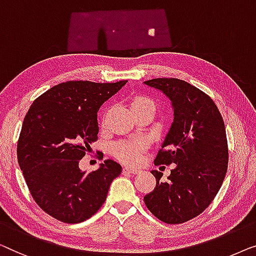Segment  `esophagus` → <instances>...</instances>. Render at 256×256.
Returning <instances> with one entry per match:
<instances>
[{"label":"esophagus","mask_w":256,"mask_h":256,"mask_svg":"<svg viewBox=\"0 0 256 256\" xmlns=\"http://www.w3.org/2000/svg\"><path fill=\"white\" fill-rule=\"evenodd\" d=\"M123 172H128V174H139L140 169L133 168V167H128V166H124Z\"/></svg>","instance_id":"esophagus-1"}]
</instances>
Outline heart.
Returning <instances> with one entry per match:
<instances>
[{
	"label": "heart",
	"instance_id": "b5f03b06",
	"mask_svg": "<svg viewBox=\"0 0 256 256\" xmlns=\"http://www.w3.org/2000/svg\"><path fill=\"white\" fill-rule=\"evenodd\" d=\"M131 108L133 112L139 110L148 109L156 110V104L148 97L136 96L131 100ZM145 150V142L142 140H128V142H120L114 144V154L117 159L128 164H138L142 160V153Z\"/></svg>",
	"mask_w": 256,
	"mask_h": 256
}]
</instances>
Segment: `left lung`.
Returning <instances> with one entry per match:
<instances>
[{"label":"left lung","instance_id":"8db88e82","mask_svg":"<svg viewBox=\"0 0 256 256\" xmlns=\"http://www.w3.org/2000/svg\"><path fill=\"white\" fill-rule=\"evenodd\" d=\"M144 84L172 100L174 120L154 164H175L166 182L160 172H150L156 186L144 200L161 222L181 224L200 214L222 184L228 164L225 124L211 97L188 82L159 78Z\"/></svg>","mask_w":256,"mask_h":256}]
</instances>
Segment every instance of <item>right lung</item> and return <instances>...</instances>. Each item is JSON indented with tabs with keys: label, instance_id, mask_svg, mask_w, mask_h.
I'll return each instance as SVG.
<instances>
[{
	"label": "right lung",
	"instance_id": "obj_1",
	"mask_svg": "<svg viewBox=\"0 0 256 256\" xmlns=\"http://www.w3.org/2000/svg\"><path fill=\"white\" fill-rule=\"evenodd\" d=\"M126 82H62L34 100L24 118L20 167L36 203L58 220L76 224L90 218L120 175L122 166L114 160L89 174L78 162L97 140V111Z\"/></svg>",
	"mask_w": 256,
	"mask_h": 256
}]
</instances>
